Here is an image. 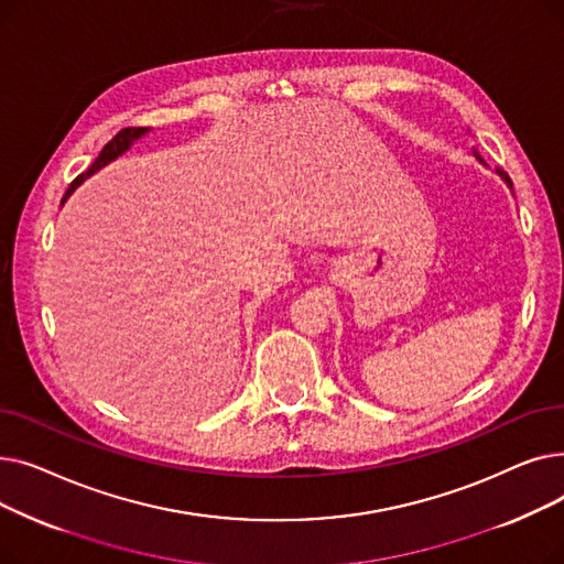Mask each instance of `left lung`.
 Listing matches in <instances>:
<instances>
[{"label":"left lung","mask_w":564,"mask_h":564,"mask_svg":"<svg viewBox=\"0 0 564 564\" xmlns=\"http://www.w3.org/2000/svg\"><path fill=\"white\" fill-rule=\"evenodd\" d=\"M476 160H478L480 164H485V162H482V158H480L478 153H476ZM498 175H500V181H502V183H506V185L510 187V192L514 194V187H512V181H510V175H508V173H502V171H498Z\"/></svg>","instance_id":"8db88e82"}]
</instances>
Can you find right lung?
Segmentation results:
<instances>
[{
  "mask_svg": "<svg viewBox=\"0 0 564 564\" xmlns=\"http://www.w3.org/2000/svg\"><path fill=\"white\" fill-rule=\"evenodd\" d=\"M145 132H148V128H126V130L118 132V134H116V137H113L105 148H102L100 155L96 158V162H94L91 166H88V171L75 177L73 185L68 187V192H66V196H64V200H62V203H66V200H68V196H70V194H73V192H75V189L86 181V177H91L96 171H100L102 166H107L109 162H113L116 158H121L126 151H130L132 143H134V141H139Z\"/></svg>",
  "mask_w": 564,
  "mask_h": 564,
  "instance_id": "right-lung-1",
  "label": "right lung"
}]
</instances>
